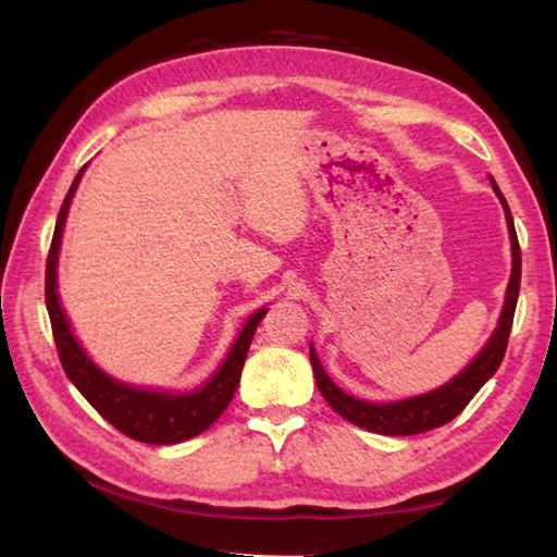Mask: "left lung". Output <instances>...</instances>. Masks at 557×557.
Here are the masks:
<instances>
[{
    "mask_svg": "<svg viewBox=\"0 0 557 557\" xmlns=\"http://www.w3.org/2000/svg\"><path fill=\"white\" fill-rule=\"evenodd\" d=\"M491 185L505 209L509 243H512V274H509L503 312H500V320H497L495 332L491 334V338H487L479 354H475V358L469 362V366L459 374H454L449 382L440 384L437 389L406 396V399H396V401H366L344 392L332 377H329L320 358L314 354V346L310 344V362H312L317 387H320L326 404L332 406L338 416L346 418L348 423H354L362 430H370V433L392 435V437L425 433V430L440 428L449 423L451 418H457L473 396L479 394L483 384L493 377L497 368H500V362L505 358L509 329H512V320H515L517 298H519L521 252H519L512 213H509L503 191L493 177H491Z\"/></svg>",
    "mask_w": 557,
    "mask_h": 557,
    "instance_id": "8db88e82",
    "label": "left lung"
}]
</instances>
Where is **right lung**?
I'll use <instances>...</instances> for the list:
<instances>
[{"label":"right lung","mask_w":557,"mask_h":557,"mask_svg":"<svg viewBox=\"0 0 557 557\" xmlns=\"http://www.w3.org/2000/svg\"><path fill=\"white\" fill-rule=\"evenodd\" d=\"M88 163L78 170L76 180L66 191L64 203L57 215L48 271H45V302L52 322V334L60 354L62 368L74 387L84 394V399L106 418L110 425H115L120 433L132 440L146 442V445H177L189 437H197L209 425L219 421V416L231 404L233 394L240 382V372L245 366L249 344L257 332L262 317L269 312L267 305L247 317L240 334L228 350V356L209 380H203L195 389H156V387H136V384L122 382L112 377L98 362L86 354L82 342L74 336L70 317H66L60 293H57V264H60V249L64 223L70 215L72 199L76 187L82 183Z\"/></svg>","instance_id":"add662e5"}]
</instances>
